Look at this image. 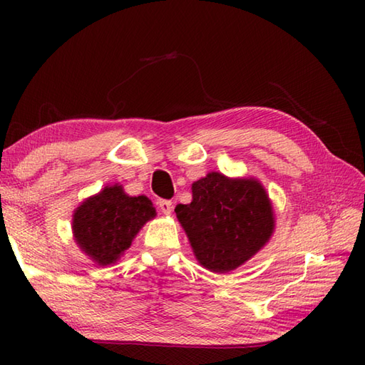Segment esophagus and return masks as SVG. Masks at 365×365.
Here are the masks:
<instances>
[{"label":"esophagus","mask_w":365,"mask_h":365,"mask_svg":"<svg viewBox=\"0 0 365 365\" xmlns=\"http://www.w3.org/2000/svg\"><path fill=\"white\" fill-rule=\"evenodd\" d=\"M158 207L165 215H170V212H173V202H170V200H168V199H160Z\"/></svg>","instance_id":"esophagus-1"}]
</instances>
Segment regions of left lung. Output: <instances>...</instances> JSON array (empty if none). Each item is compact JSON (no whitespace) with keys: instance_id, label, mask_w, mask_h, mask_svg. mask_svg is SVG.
I'll use <instances>...</instances> for the list:
<instances>
[{"instance_id":"obj_1","label":"left lung","mask_w":365,"mask_h":365,"mask_svg":"<svg viewBox=\"0 0 365 365\" xmlns=\"http://www.w3.org/2000/svg\"><path fill=\"white\" fill-rule=\"evenodd\" d=\"M175 215L190 238L196 259L213 273L235 269L273 234L268 195L250 178L210 173L192 183V200Z\"/></svg>"}]
</instances>
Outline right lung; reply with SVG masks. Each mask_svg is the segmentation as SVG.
I'll use <instances>...</instances> for the list:
<instances>
[{
  "label": "right lung",
  "mask_w": 365,
  "mask_h": 365,
  "mask_svg": "<svg viewBox=\"0 0 365 365\" xmlns=\"http://www.w3.org/2000/svg\"><path fill=\"white\" fill-rule=\"evenodd\" d=\"M155 216L145 196L130 197L122 187H106L73 215V234L84 252L100 265H110L128 250L131 240Z\"/></svg>",
  "instance_id": "add662e5"
}]
</instances>
